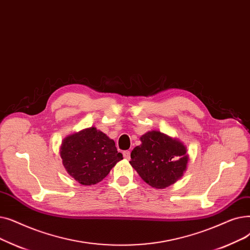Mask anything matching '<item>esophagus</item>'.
Segmentation results:
<instances>
[{
    "instance_id": "obj_1",
    "label": "esophagus",
    "mask_w": 250,
    "mask_h": 250,
    "mask_svg": "<svg viewBox=\"0 0 250 250\" xmlns=\"http://www.w3.org/2000/svg\"><path fill=\"white\" fill-rule=\"evenodd\" d=\"M123 157H124L126 160H129V159H130V151H129V150L123 151Z\"/></svg>"
}]
</instances>
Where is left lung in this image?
I'll return each mask as SVG.
<instances>
[{"label": "left lung", "mask_w": 250, "mask_h": 250, "mask_svg": "<svg viewBox=\"0 0 250 250\" xmlns=\"http://www.w3.org/2000/svg\"><path fill=\"white\" fill-rule=\"evenodd\" d=\"M140 141L141 145L131 151L129 163L142 180L151 187L163 189L181 178L188 162L182 142L160 131L147 132Z\"/></svg>", "instance_id": "left-lung-1"}]
</instances>
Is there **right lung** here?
Here are the masks:
<instances>
[{"label": "right lung", "mask_w": 250, "mask_h": 250, "mask_svg": "<svg viewBox=\"0 0 250 250\" xmlns=\"http://www.w3.org/2000/svg\"><path fill=\"white\" fill-rule=\"evenodd\" d=\"M67 172L82 185L102 181L123 159L113 139L91 127L66 137L60 149Z\"/></svg>", "instance_id": "right-lung-1"}]
</instances>
